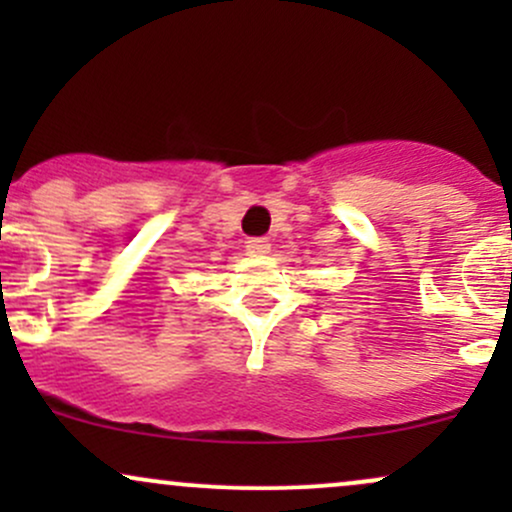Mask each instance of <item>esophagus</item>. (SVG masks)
Wrapping results in <instances>:
<instances>
[{
	"instance_id": "34e87169",
	"label": "esophagus",
	"mask_w": 512,
	"mask_h": 512,
	"mask_svg": "<svg viewBox=\"0 0 512 512\" xmlns=\"http://www.w3.org/2000/svg\"><path fill=\"white\" fill-rule=\"evenodd\" d=\"M269 250H272L269 240H264V238L248 240V252H250V255H267Z\"/></svg>"
}]
</instances>
